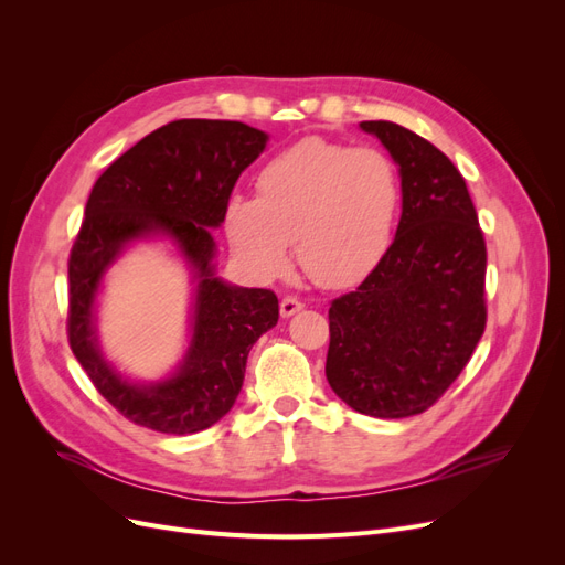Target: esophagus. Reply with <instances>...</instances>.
Returning a JSON list of instances; mask_svg holds the SVG:
<instances>
[{"label": "esophagus", "instance_id": "esophagus-1", "mask_svg": "<svg viewBox=\"0 0 565 565\" xmlns=\"http://www.w3.org/2000/svg\"><path fill=\"white\" fill-rule=\"evenodd\" d=\"M301 309H303V301L297 299V297H285V299L280 301V316H282V318L295 316V313H299Z\"/></svg>", "mask_w": 565, "mask_h": 565}]
</instances>
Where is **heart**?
<instances>
[{
	"label": "heart",
	"mask_w": 565,
	"mask_h": 565,
	"mask_svg": "<svg viewBox=\"0 0 565 565\" xmlns=\"http://www.w3.org/2000/svg\"><path fill=\"white\" fill-rule=\"evenodd\" d=\"M403 202L398 167L377 148L303 139L266 162L256 198L233 195L228 243L254 276L276 278L289 245L322 287L365 278L382 262Z\"/></svg>",
	"instance_id": "1"
}]
</instances>
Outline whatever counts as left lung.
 <instances>
[{
    "label": "left lung",
    "instance_id": "left-lung-1",
    "mask_svg": "<svg viewBox=\"0 0 565 565\" xmlns=\"http://www.w3.org/2000/svg\"><path fill=\"white\" fill-rule=\"evenodd\" d=\"M401 174L403 212L382 262L330 306L324 374L355 413L403 419L459 377L486 330V241L443 152L386 119L361 122Z\"/></svg>",
    "mask_w": 565,
    "mask_h": 565
}]
</instances>
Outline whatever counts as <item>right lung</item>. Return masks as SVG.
<instances>
[{"label":"right lung","instance_id":"right-lung-1","mask_svg":"<svg viewBox=\"0 0 565 565\" xmlns=\"http://www.w3.org/2000/svg\"><path fill=\"white\" fill-rule=\"evenodd\" d=\"M268 134L231 119H177L119 156L92 188L67 262V339L84 372L129 422L160 434L210 429L243 388L249 349L280 309L270 289L216 276L212 228L224 224L233 185L262 156ZM167 239L192 270L189 349L162 381L131 383L97 344L95 303L107 268L134 242Z\"/></svg>","mask_w":565,"mask_h":565}]
</instances>
